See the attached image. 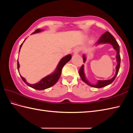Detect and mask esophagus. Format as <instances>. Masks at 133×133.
<instances>
[{
    "label": "esophagus",
    "instance_id": "esophagus-1",
    "mask_svg": "<svg viewBox=\"0 0 133 133\" xmlns=\"http://www.w3.org/2000/svg\"><path fill=\"white\" fill-rule=\"evenodd\" d=\"M79 51H80L79 47H75V49H74V50H73V52H74V54H78L79 52Z\"/></svg>",
    "mask_w": 133,
    "mask_h": 133
}]
</instances>
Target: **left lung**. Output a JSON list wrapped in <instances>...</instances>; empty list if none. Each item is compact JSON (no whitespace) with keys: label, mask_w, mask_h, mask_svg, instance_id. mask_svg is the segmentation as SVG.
<instances>
[{"label":"left lung","mask_w":133,"mask_h":133,"mask_svg":"<svg viewBox=\"0 0 133 133\" xmlns=\"http://www.w3.org/2000/svg\"><path fill=\"white\" fill-rule=\"evenodd\" d=\"M102 43H110L111 44L112 46H113L114 49L116 50L117 51V65L116 66V72H115V75L113 78H112L110 80H105V81H98V83L96 84H92L90 83L87 80L86 78L85 75H84V66L82 65L81 66V69L79 70V74L80 77L84 83H86L88 85L95 87V88H102V87L106 86L109 84H111L112 82L114 81V79L116 78L117 75L119 71V67H120V63H121V56L119 54V46L118 43H117V41L115 40L114 37L112 36L111 34L109 32L107 31L105 33H104L101 36V38L97 42V44H102ZM83 62H85L86 61V56L84 55H83Z\"/></svg>","instance_id":"1"}]
</instances>
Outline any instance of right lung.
I'll use <instances>...</instances> for the list:
<instances>
[{
  "mask_svg": "<svg viewBox=\"0 0 133 133\" xmlns=\"http://www.w3.org/2000/svg\"><path fill=\"white\" fill-rule=\"evenodd\" d=\"M42 31V30L41 29H37L36 30H35L32 34L38 33ZM25 40H26V39H25ZM25 40L23 41V42L25 41ZM23 43L21 44V46H20L19 51H20V49H21V48L22 46V44H23ZM71 55L70 54H69L66 55V56H64V57L62 58L60 61V62H59L58 66L56 67V69L54 72L52 73L51 74L47 75L46 77L42 79L39 82L36 83L35 84H30L28 82H27L26 79H25V78H24L23 77H22L21 75V77L22 79V80L24 82L26 83L27 86L32 87L33 89L38 90H42L48 89L49 88V87L54 86L56 82H57V81H58L59 78L61 75L62 68H63V66L66 64V63H67V62L71 59ZM17 64H18V70H19V63L18 61L17 62Z\"/></svg>",
  "mask_w": 133,
  "mask_h": 133,
  "instance_id": "right-lung-1",
  "label": "right lung"
}]
</instances>
